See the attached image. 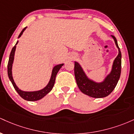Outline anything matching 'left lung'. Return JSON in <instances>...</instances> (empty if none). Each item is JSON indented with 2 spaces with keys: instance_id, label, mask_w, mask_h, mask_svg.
Segmentation results:
<instances>
[{
  "instance_id": "8db88e82",
  "label": "left lung",
  "mask_w": 134,
  "mask_h": 134,
  "mask_svg": "<svg viewBox=\"0 0 134 134\" xmlns=\"http://www.w3.org/2000/svg\"><path fill=\"white\" fill-rule=\"evenodd\" d=\"M111 36L118 48V55L113 61L111 72L102 82H97L90 79L79 63L74 62V74L78 87L82 93L92 98H101L108 96L116 87L120 77L121 53L116 38L113 35Z\"/></svg>"
}]
</instances>
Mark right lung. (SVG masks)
<instances>
[{
	"instance_id": "add662e5",
	"label": "right lung",
	"mask_w": 134,
	"mask_h": 134,
	"mask_svg": "<svg viewBox=\"0 0 134 134\" xmlns=\"http://www.w3.org/2000/svg\"><path fill=\"white\" fill-rule=\"evenodd\" d=\"M27 27H24V29L22 30V31L21 32V33L19 34L18 38H20L21 36V35H23V32L24 31V30L26 29ZM18 43V41H17L15 46L13 48L11 52H10V56H9V59L8 62V65H7V73H8V76L10 81H11L12 84H13L15 90L18 92V93L19 94V96L21 98H23L24 99L27 101H38L41 99V98H43L44 96H45L48 93H50L52 89H53V86H54L55 81V77H56L57 74L58 72L59 71V70L60 69L61 67H62L63 65L64 64H58V65H55L52 69V75L51 77H50L49 82L48 83V84L42 90H39V91H24L21 90L19 89V87L16 86V83H15L13 79V72H12V69H13V64L14 62V54H15V51H16V45Z\"/></svg>"
}]
</instances>
